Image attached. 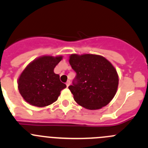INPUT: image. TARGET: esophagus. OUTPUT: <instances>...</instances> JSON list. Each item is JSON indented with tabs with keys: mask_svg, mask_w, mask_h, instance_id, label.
<instances>
[{
	"mask_svg": "<svg viewBox=\"0 0 148 148\" xmlns=\"http://www.w3.org/2000/svg\"><path fill=\"white\" fill-rule=\"evenodd\" d=\"M66 85L67 87H69V86L70 85V81H67V82L66 83Z\"/></svg>",
	"mask_w": 148,
	"mask_h": 148,
	"instance_id": "1",
	"label": "esophagus"
}]
</instances>
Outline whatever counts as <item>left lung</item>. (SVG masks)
<instances>
[{
  "mask_svg": "<svg viewBox=\"0 0 148 148\" xmlns=\"http://www.w3.org/2000/svg\"><path fill=\"white\" fill-rule=\"evenodd\" d=\"M69 62L77 73L69 89L77 104L95 110L111 102L119 84L118 74L111 62L104 56L91 53H72Z\"/></svg>",
  "mask_w": 148,
  "mask_h": 148,
  "instance_id": "left-lung-1",
  "label": "left lung"
}]
</instances>
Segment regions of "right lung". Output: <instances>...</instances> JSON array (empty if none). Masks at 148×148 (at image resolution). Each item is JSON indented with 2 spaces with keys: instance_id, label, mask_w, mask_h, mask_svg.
Wrapping results in <instances>:
<instances>
[{
  "instance_id": "1",
  "label": "right lung",
  "mask_w": 148,
  "mask_h": 148,
  "mask_svg": "<svg viewBox=\"0 0 148 148\" xmlns=\"http://www.w3.org/2000/svg\"><path fill=\"white\" fill-rule=\"evenodd\" d=\"M62 59V55H44L26 66L18 79L19 92L26 102L44 107L57 100L61 91L66 87L53 71Z\"/></svg>"
}]
</instances>
